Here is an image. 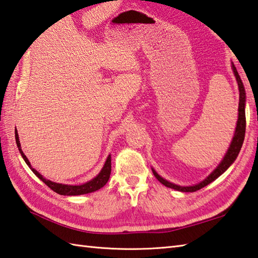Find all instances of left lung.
<instances>
[{
    "label": "left lung",
    "instance_id": "1",
    "mask_svg": "<svg viewBox=\"0 0 258 258\" xmlns=\"http://www.w3.org/2000/svg\"><path fill=\"white\" fill-rule=\"evenodd\" d=\"M232 70L234 72L235 78H236V82L238 84V91H239V103H238V118H237V123H236V128H235V133L233 136V140L231 142V144H229L228 150L226 152V154L224 155L223 160L221 161V163L218 164L217 167L214 169V171L208 175V176L203 179L201 183L199 184H195V185H191V186H180V185H176L174 183L168 182L165 178H163L162 176H160L156 173V171L154 168H152L153 174H154V176L160 180V182L165 185L166 187L169 188H173V189H176L179 191H185V193H187V191H196L199 190L203 187H205L206 185L211 184L213 180H215L216 178H218L221 176V175L226 171V169L232 165V164L236 160L237 156H238V153L242 149V145H243V142H244V138H245V130H246V117H245V105H246V93H245V89H244V85H243V82L240 80L238 72L236 68H235V65L232 64Z\"/></svg>",
    "mask_w": 258,
    "mask_h": 258
}]
</instances>
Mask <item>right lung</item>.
Wrapping results in <instances>:
<instances>
[{"label":"right lung","mask_w":258,"mask_h":258,"mask_svg":"<svg viewBox=\"0 0 258 258\" xmlns=\"http://www.w3.org/2000/svg\"><path fill=\"white\" fill-rule=\"evenodd\" d=\"M15 140H16V145L19 147V151L21 153L22 157L27 164V166L31 168V171L34 173L36 176L40 178L43 183H45L48 187H50L52 190L55 191V193L59 195H68V196H75V195H83V194H89L92 193V191H95L97 189L102 188L104 185L107 183V180L109 178V175H111L112 171V166H111V155H108L105 164L102 167L101 172L98 173L94 178H92L89 182H86L84 184L81 185H68V184H61V183H55L52 182L50 179H46L45 177H43V175L38 173L36 169L32 167L30 161L27 160V157L24 155L23 151L21 149V143H20V139H19V134L18 131L15 128Z\"/></svg>","instance_id":"obj_1"}]
</instances>
